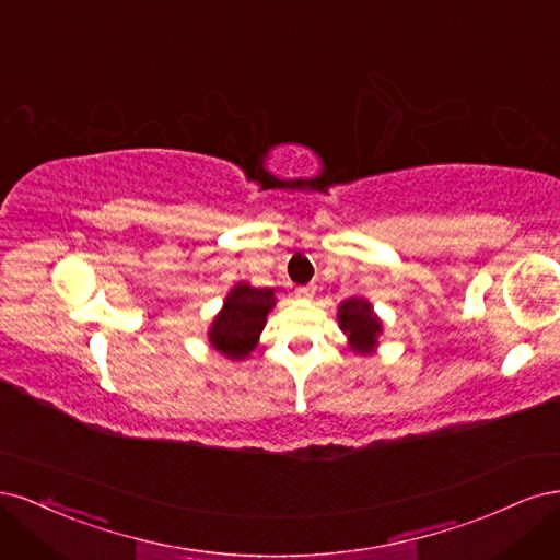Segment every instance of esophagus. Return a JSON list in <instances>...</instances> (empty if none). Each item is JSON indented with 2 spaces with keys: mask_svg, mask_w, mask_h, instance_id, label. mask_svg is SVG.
<instances>
[{
  "mask_svg": "<svg viewBox=\"0 0 560 560\" xmlns=\"http://www.w3.org/2000/svg\"><path fill=\"white\" fill-rule=\"evenodd\" d=\"M315 290H317L315 284H303V287H299V290H296V296H301V299H313V296H315Z\"/></svg>",
  "mask_w": 560,
  "mask_h": 560,
  "instance_id": "1",
  "label": "esophagus"
}]
</instances>
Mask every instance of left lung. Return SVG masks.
I'll return each instance as SVG.
<instances>
[{"label": "left lung", "mask_w": 560, "mask_h": 560, "mask_svg": "<svg viewBox=\"0 0 560 560\" xmlns=\"http://www.w3.org/2000/svg\"><path fill=\"white\" fill-rule=\"evenodd\" d=\"M338 325L348 334L350 348L360 354H371L378 346V336L383 331L381 319L366 299L352 296L338 306Z\"/></svg>", "instance_id": "8db88e82"}]
</instances>
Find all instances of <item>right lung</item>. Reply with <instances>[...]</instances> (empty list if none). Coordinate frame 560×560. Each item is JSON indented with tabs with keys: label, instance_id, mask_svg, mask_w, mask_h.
<instances>
[{
	"label": "right lung",
	"instance_id": "1",
	"mask_svg": "<svg viewBox=\"0 0 560 560\" xmlns=\"http://www.w3.org/2000/svg\"><path fill=\"white\" fill-rule=\"evenodd\" d=\"M276 306V290H257L238 282L229 292L224 308L210 325V343L229 360H245L257 348L266 315Z\"/></svg>",
	"mask_w": 560,
	"mask_h": 560
}]
</instances>
